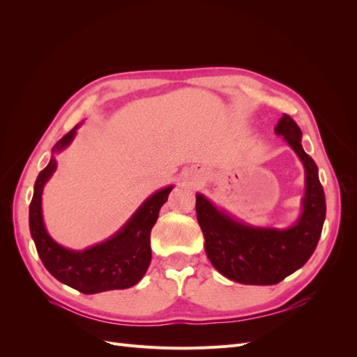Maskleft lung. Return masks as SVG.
Returning <instances> with one entry per match:
<instances>
[{
	"label": "left lung",
	"mask_w": 357,
	"mask_h": 357,
	"mask_svg": "<svg viewBox=\"0 0 357 357\" xmlns=\"http://www.w3.org/2000/svg\"><path fill=\"white\" fill-rule=\"evenodd\" d=\"M274 132L286 139L305 172V192L294 223L284 228L245 223L197 193V219L204 234L205 253L222 275L241 284H277L304 266L316 250L326 218L319 169L302 147L299 126L283 114Z\"/></svg>",
	"instance_id": "obj_1"
}]
</instances>
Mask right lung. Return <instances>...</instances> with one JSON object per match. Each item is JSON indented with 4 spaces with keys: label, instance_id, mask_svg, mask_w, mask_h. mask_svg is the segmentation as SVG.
<instances>
[{
    "label": "right lung",
    "instance_id": "obj_1",
    "mask_svg": "<svg viewBox=\"0 0 357 357\" xmlns=\"http://www.w3.org/2000/svg\"><path fill=\"white\" fill-rule=\"evenodd\" d=\"M79 128L80 123L52 147L49 164L36 180L34 195L29 205L31 236L41 262L61 283L84 295L132 287L144 277L152 261L150 232L158 220L160 207L167 202L174 186L158 189L146 198L122 228L107 240L83 250L61 245L52 238L43 219V189L56 171V155L73 143Z\"/></svg>",
    "mask_w": 357,
    "mask_h": 357
}]
</instances>
